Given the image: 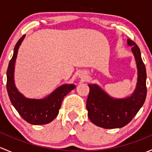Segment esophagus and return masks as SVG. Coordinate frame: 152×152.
Returning a JSON list of instances; mask_svg holds the SVG:
<instances>
[{
  "label": "esophagus",
  "mask_w": 152,
  "mask_h": 152,
  "mask_svg": "<svg viewBox=\"0 0 152 152\" xmlns=\"http://www.w3.org/2000/svg\"><path fill=\"white\" fill-rule=\"evenodd\" d=\"M79 77L82 78V79H85L86 76H85V73H80V74H79Z\"/></svg>",
  "instance_id": "1"
}]
</instances>
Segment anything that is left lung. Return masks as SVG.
Instances as JSON below:
<instances>
[{
    "label": "left lung",
    "instance_id": "obj_1",
    "mask_svg": "<svg viewBox=\"0 0 152 152\" xmlns=\"http://www.w3.org/2000/svg\"><path fill=\"white\" fill-rule=\"evenodd\" d=\"M132 46L137 67V83L131 96L114 99L97 85H88L90 88L87 100V115L92 123L104 129L121 128L136 115L146 97V71L140 50L134 41L127 39Z\"/></svg>",
    "mask_w": 152,
    "mask_h": 152
}]
</instances>
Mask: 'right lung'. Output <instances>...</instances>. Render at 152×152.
<instances>
[{
  "label": "right lung",
  "mask_w": 152,
  "mask_h": 152,
  "mask_svg": "<svg viewBox=\"0 0 152 152\" xmlns=\"http://www.w3.org/2000/svg\"><path fill=\"white\" fill-rule=\"evenodd\" d=\"M24 38L25 35L15 45L13 56L9 63L7 72V92L12 105L26 121L33 125H44L51 122L57 116L64 97L76 86L73 84L60 86L42 99H28L21 94L15 87L14 71L18 49Z\"/></svg>",
  "instance_id": "1"
}]
</instances>
